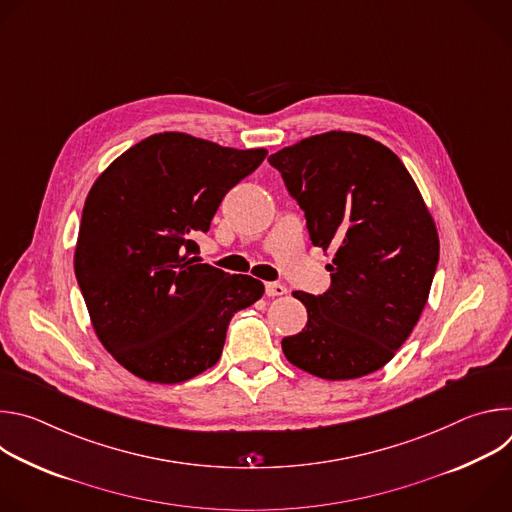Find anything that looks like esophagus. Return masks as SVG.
<instances>
[{
	"label": "esophagus",
	"instance_id": "obj_1",
	"mask_svg": "<svg viewBox=\"0 0 512 512\" xmlns=\"http://www.w3.org/2000/svg\"><path fill=\"white\" fill-rule=\"evenodd\" d=\"M265 294L269 298H277V296L287 294V287L281 281H269V283H265Z\"/></svg>",
	"mask_w": 512,
	"mask_h": 512
}]
</instances>
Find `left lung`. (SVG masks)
<instances>
[{
	"label": "left lung",
	"instance_id": "left-lung-1",
	"mask_svg": "<svg viewBox=\"0 0 512 512\" xmlns=\"http://www.w3.org/2000/svg\"><path fill=\"white\" fill-rule=\"evenodd\" d=\"M269 164L306 212L314 247L332 251L330 289L291 294L308 322L281 340L285 358L326 381L379 371L415 328L440 259L417 184L383 143L352 131L306 137Z\"/></svg>",
	"mask_w": 512,
	"mask_h": 512
}]
</instances>
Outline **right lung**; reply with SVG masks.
Here are the masks:
<instances>
[{
	"instance_id": "add662e5",
	"label": "right lung",
	"mask_w": 512,
	"mask_h": 512,
	"mask_svg": "<svg viewBox=\"0 0 512 512\" xmlns=\"http://www.w3.org/2000/svg\"><path fill=\"white\" fill-rule=\"evenodd\" d=\"M265 156L164 131L91 186L75 273L97 338L131 375L162 385L194 379L221 358L233 314L263 296L259 279L190 255L225 194Z\"/></svg>"
}]
</instances>
